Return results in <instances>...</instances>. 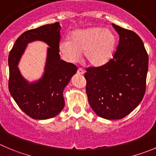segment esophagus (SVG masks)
<instances>
[{
    "instance_id": "1",
    "label": "esophagus",
    "mask_w": 156,
    "mask_h": 156,
    "mask_svg": "<svg viewBox=\"0 0 156 156\" xmlns=\"http://www.w3.org/2000/svg\"><path fill=\"white\" fill-rule=\"evenodd\" d=\"M77 73L78 74V75H84V73H85V71H83L82 68H78V71H77Z\"/></svg>"
}]
</instances>
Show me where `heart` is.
I'll list each match as a JSON object with an SVG mask.
<instances>
[{"mask_svg": "<svg viewBox=\"0 0 156 156\" xmlns=\"http://www.w3.org/2000/svg\"><path fill=\"white\" fill-rule=\"evenodd\" d=\"M70 41L64 39L58 44V51L66 62L76 63L83 58L91 66L107 63L112 57L117 37L110 29L94 27L78 29L70 34Z\"/></svg>", "mask_w": 156, "mask_h": 156, "instance_id": "heart-1", "label": "heart"}]
</instances>
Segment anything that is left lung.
Returning a JSON list of instances; mask_svg holds the SVG:
<instances>
[{
	"mask_svg": "<svg viewBox=\"0 0 156 156\" xmlns=\"http://www.w3.org/2000/svg\"><path fill=\"white\" fill-rule=\"evenodd\" d=\"M119 34L113 58L105 65L85 68L86 93L94 112L109 120L130 114L142 101L146 88L148 56L134 31L112 24Z\"/></svg>",
	"mask_w": 156,
	"mask_h": 156,
	"instance_id": "left-lung-1",
	"label": "left lung"
}]
</instances>
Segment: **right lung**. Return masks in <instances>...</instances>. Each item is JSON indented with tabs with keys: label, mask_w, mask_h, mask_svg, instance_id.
Wrapping results in <instances>:
<instances>
[{
	"label": "right lung",
	"mask_w": 156,
	"mask_h": 156,
	"mask_svg": "<svg viewBox=\"0 0 156 156\" xmlns=\"http://www.w3.org/2000/svg\"><path fill=\"white\" fill-rule=\"evenodd\" d=\"M61 26L58 22L24 32L16 40L8 57V88L19 108L34 119H48L60 113L65 106L63 91L77 71L74 64L60 58L58 44ZM42 40L49 45L45 74L38 82L29 84L19 71L17 65L27 44Z\"/></svg>",
	"instance_id": "add662e5"
}]
</instances>
